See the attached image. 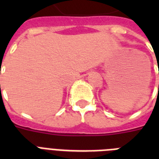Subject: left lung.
Masks as SVG:
<instances>
[{
  "instance_id": "8db88e82",
  "label": "left lung",
  "mask_w": 159,
  "mask_h": 159,
  "mask_svg": "<svg viewBox=\"0 0 159 159\" xmlns=\"http://www.w3.org/2000/svg\"><path fill=\"white\" fill-rule=\"evenodd\" d=\"M159 70V69H158ZM158 74H159V71H158ZM158 88H159V85H158Z\"/></svg>"
}]
</instances>
